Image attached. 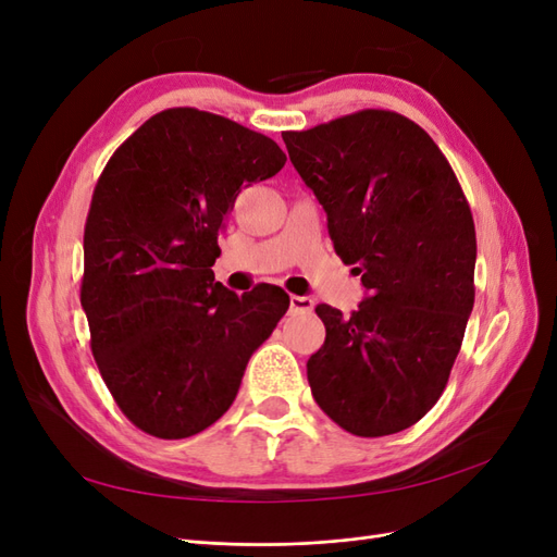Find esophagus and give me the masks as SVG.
Returning a JSON list of instances; mask_svg holds the SVG:
<instances>
[{"label":"esophagus","mask_w":557,"mask_h":557,"mask_svg":"<svg viewBox=\"0 0 557 557\" xmlns=\"http://www.w3.org/2000/svg\"><path fill=\"white\" fill-rule=\"evenodd\" d=\"M315 301L311 297H299V295H290V311L293 313H309L313 311Z\"/></svg>","instance_id":"1"}]
</instances>
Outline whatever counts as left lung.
I'll list each match as a JSON object with an SVG mask.
<instances>
[{
	"label": "left lung",
	"instance_id": "left-lung-1",
	"mask_svg": "<svg viewBox=\"0 0 557 557\" xmlns=\"http://www.w3.org/2000/svg\"><path fill=\"white\" fill-rule=\"evenodd\" d=\"M283 141L369 293L348 318L315 307L325 344L307 362L313 399L350 434L407 430L442 397L474 307L467 197L430 134L395 111H356Z\"/></svg>",
	"mask_w": 557,
	"mask_h": 557
}]
</instances>
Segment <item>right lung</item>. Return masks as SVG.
I'll list each match as a JSON object with an SVG mask.
<instances>
[{"label": "right lung", "mask_w": 557, "mask_h": 557, "mask_svg": "<svg viewBox=\"0 0 557 557\" xmlns=\"http://www.w3.org/2000/svg\"><path fill=\"white\" fill-rule=\"evenodd\" d=\"M276 141L176 107L117 146L83 232L81 305L109 393L132 425L185 440L213 425L290 297L213 278L218 232L248 185L281 172Z\"/></svg>", "instance_id": "1"}]
</instances>
